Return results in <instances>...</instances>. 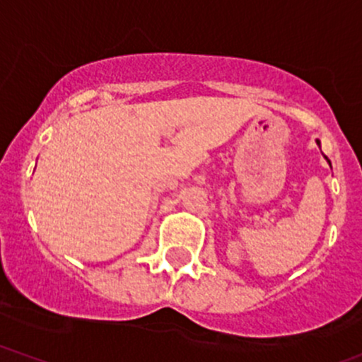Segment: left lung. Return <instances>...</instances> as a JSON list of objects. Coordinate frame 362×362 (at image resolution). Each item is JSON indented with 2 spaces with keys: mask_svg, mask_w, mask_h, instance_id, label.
Segmentation results:
<instances>
[{
  "mask_svg": "<svg viewBox=\"0 0 362 362\" xmlns=\"http://www.w3.org/2000/svg\"><path fill=\"white\" fill-rule=\"evenodd\" d=\"M315 142H317V146H319V144H321V142H319V140H315Z\"/></svg>",
  "mask_w": 362,
  "mask_h": 362,
  "instance_id": "obj_1",
  "label": "left lung"
}]
</instances>
